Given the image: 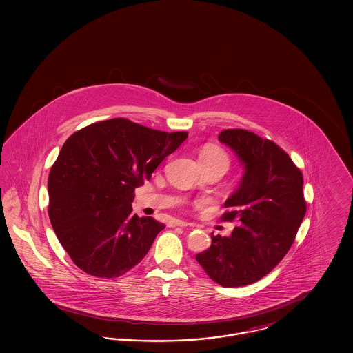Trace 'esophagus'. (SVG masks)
I'll list each match as a JSON object with an SVG mask.
<instances>
[{"label": "esophagus", "instance_id": "1", "mask_svg": "<svg viewBox=\"0 0 353 353\" xmlns=\"http://www.w3.org/2000/svg\"><path fill=\"white\" fill-rule=\"evenodd\" d=\"M169 226H172V228H174V226H179V228H186V226H192V223L185 222V221H181V219H174V221H172V222L169 223Z\"/></svg>", "mask_w": 353, "mask_h": 353}]
</instances>
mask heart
<instances>
[{
    "label": "heart",
    "instance_id": "heart-1",
    "mask_svg": "<svg viewBox=\"0 0 353 353\" xmlns=\"http://www.w3.org/2000/svg\"><path fill=\"white\" fill-rule=\"evenodd\" d=\"M200 161H219L229 167V159L226 153L217 147H206L200 153Z\"/></svg>",
    "mask_w": 353,
    "mask_h": 353
}]
</instances>
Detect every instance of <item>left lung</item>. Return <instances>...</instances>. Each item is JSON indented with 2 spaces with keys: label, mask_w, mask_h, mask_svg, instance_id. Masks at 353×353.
Masks as SVG:
<instances>
[{
  "label": "left lung",
  "mask_w": 353,
  "mask_h": 353,
  "mask_svg": "<svg viewBox=\"0 0 353 353\" xmlns=\"http://www.w3.org/2000/svg\"><path fill=\"white\" fill-rule=\"evenodd\" d=\"M219 140L243 167L222 216L239 225L229 236L212 233L210 248L196 259L216 283L241 287L268 275L294 243L305 214L303 176L282 148L258 134L225 130Z\"/></svg>",
  "instance_id": "left-lung-1"
}]
</instances>
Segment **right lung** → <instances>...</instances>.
Listing matches in <instances>:
<instances>
[{"instance_id": "add662e5", "label": "right lung", "mask_w": 353, "mask_h": 353, "mask_svg": "<svg viewBox=\"0 0 353 353\" xmlns=\"http://www.w3.org/2000/svg\"><path fill=\"white\" fill-rule=\"evenodd\" d=\"M186 137L123 118L94 123L68 137L49 174V217L79 269L118 278L141 262L165 226L132 214L134 189Z\"/></svg>"}]
</instances>
